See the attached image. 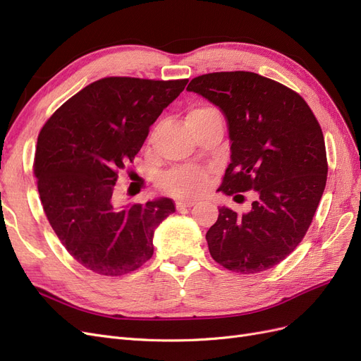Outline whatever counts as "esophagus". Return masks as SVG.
<instances>
[{
    "label": "esophagus",
    "mask_w": 361,
    "mask_h": 361,
    "mask_svg": "<svg viewBox=\"0 0 361 361\" xmlns=\"http://www.w3.org/2000/svg\"><path fill=\"white\" fill-rule=\"evenodd\" d=\"M194 204H195L194 200H178L176 202V209L182 211V209H187V207H191Z\"/></svg>",
    "instance_id": "esophagus-1"
}]
</instances>
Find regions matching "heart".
Listing matches in <instances>:
<instances>
[{"instance_id": "b5f03b06", "label": "heart", "mask_w": 361, "mask_h": 361, "mask_svg": "<svg viewBox=\"0 0 361 361\" xmlns=\"http://www.w3.org/2000/svg\"><path fill=\"white\" fill-rule=\"evenodd\" d=\"M220 114L216 108L209 105L195 106L187 116V123L200 122V120L209 118L212 116ZM207 182V173L200 169H179L169 173L166 178L162 179L161 185L162 188L173 195H179V197H192L203 191Z\"/></svg>"}]
</instances>
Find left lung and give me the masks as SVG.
Wrapping results in <instances>:
<instances>
[{"label": "left lung", "mask_w": 361, "mask_h": 361, "mask_svg": "<svg viewBox=\"0 0 361 361\" xmlns=\"http://www.w3.org/2000/svg\"><path fill=\"white\" fill-rule=\"evenodd\" d=\"M187 90L227 120L232 155L218 191L257 192L247 214L218 207L206 233L212 259L239 274L276 267L301 243L325 190L329 164L318 120L298 93L253 72L200 75Z\"/></svg>", "instance_id": "obj_1"}]
</instances>
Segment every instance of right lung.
Returning a JSON list of instances; mask_svg holds the SVG:
<instances>
[{"label":"right lung","mask_w":361,"mask_h":361,"mask_svg":"<svg viewBox=\"0 0 361 361\" xmlns=\"http://www.w3.org/2000/svg\"><path fill=\"white\" fill-rule=\"evenodd\" d=\"M187 82L102 78L40 130L35 174L43 211L71 256L96 274L117 277L146 264L157 227L176 211L167 197L120 206L114 185Z\"/></svg>","instance_id":"add662e5"}]
</instances>
